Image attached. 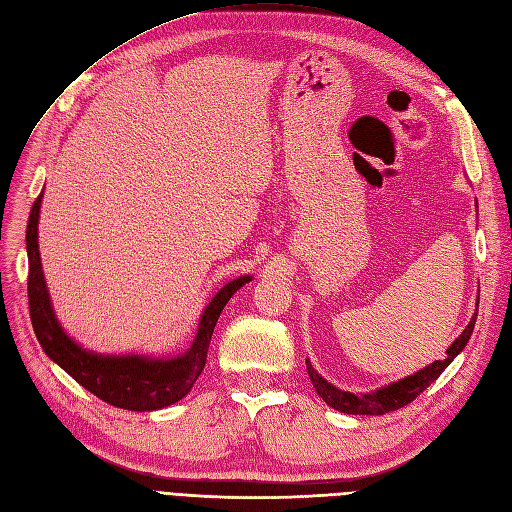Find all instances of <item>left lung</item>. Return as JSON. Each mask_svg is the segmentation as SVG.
Instances as JSON below:
<instances>
[{
    "label": "left lung",
    "mask_w": 512,
    "mask_h": 512,
    "mask_svg": "<svg viewBox=\"0 0 512 512\" xmlns=\"http://www.w3.org/2000/svg\"><path fill=\"white\" fill-rule=\"evenodd\" d=\"M475 323H477V312L470 318V323L462 331V335L447 348V356L443 358V361H434L432 365L424 367L422 371L407 375V377H403V380L392 382L375 392L354 394V392L339 390L333 384H329L323 375H318L310 361H306L308 375H310L312 386L316 388L318 396L329 407L342 411V413H350V415H384L388 411H396V409L409 405L413 399H418V396L434 380H437V377L447 369V365L453 361V358H456L466 348L468 339L472 335V329H475Z\"/></svg>",
    "instance_id": "left-lung-1"
}]
</instances>
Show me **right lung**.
<instances>
[{
	"label": "right lung",
	"mask_w": 512,
	"mask_h": 512,
	"mask_svg": "<svg viewBox=\"0 0 512 512\" xmlns=\"http://www.w3.org/2000/svg\"><path fill=\"white\" fill-rule=\"evenodd\" d=\"M44 192L37 196L27 223V257H29V314L37 342L52 361L65 369L75 382L84 386L101 401L128 411H156L181 401L192 390L206 365V352L221 310L230 297L251 282V276H240L223 285L208 301L194 344L187 352L170 358H149L141 354L105 356L84 350L63 331L54 316L48 287L42 272L40 249H37V221Z\"/></svg>",
	"instance_id": "right-lung-1"
}]
</instances>
